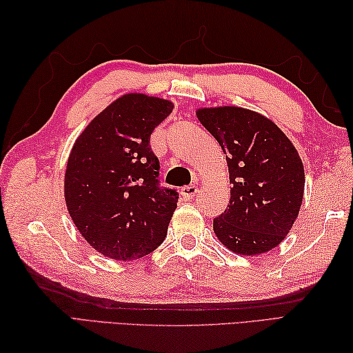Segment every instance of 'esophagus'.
Returning <instances> with one entry per match:
<instances>
[{
    "label": "esophagus",
    "mask_w": 353,
    "mask_h": 353,
    "mask_svg": "<svg viewBox=\"0 0 353 353\" xmlns=\"http://www.w3.org/2000/svg\"><path fill=\"white\" fill-rule=\"evenodd\" d=\"M181 194H182V197H183L185 200H191V199L197 194V186H194V185L185 186V188H182Z\"/></svg>",
    "instance_id": "esophagus-1"
}]
</instances>
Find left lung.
<instances>
[{"instance_id": "obj_1", "label": "left lung", "mask_w": 353, "mask_h": 353, "mask_svg": "<svg viewBox=\"0 0 353 353\" xmlns=\"http://www.w3.org/2000/svg\"><path fill=\"white\" fill-rule=\"evenodd\" d=\"M219 141L229 168L230 201L214 219V232L238 254H261L279 245L301 211L305 170L296 147L258 112L219 106L196 110Z\"/></svg>"}]
</instances>
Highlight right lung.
I'll return each mask as SVG.
<instances>
[{
  "instance_id": "right-lung-1",
  "label": "right lung",
  "mask_w": 353,
  "mask_h": 353,
  "mask_svg": "<svg viewBox=\"0 0 353 353\" xmlns=\"http://www.w3.org/2000/svg\"><path fill=\"white\" fill-rule=\"evenodd\" d=\"M174 104L124 94L101 110L74 142L65 171V201L89 245L103 256L134 261L167 236L176 190H161L150 134Z\"/></svg>"
}]
</instances>
